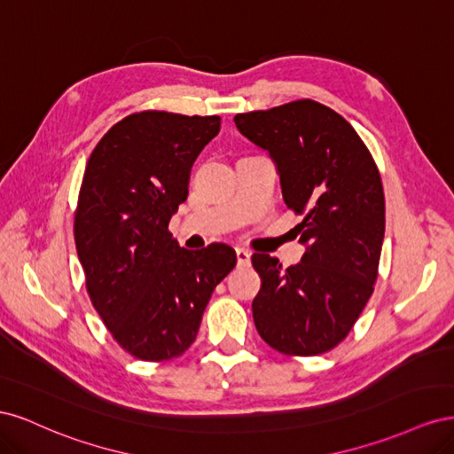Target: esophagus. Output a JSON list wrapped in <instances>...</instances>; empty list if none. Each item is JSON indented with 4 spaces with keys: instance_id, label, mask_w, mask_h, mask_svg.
Instances as JSON below:
<instances>
[{
    "instance_id": "34e87169",
    "label": "esophagus",
    "mask_w": 454,
    "mask_h": 454,
    "mask_svg": "<svg viewBox=\"0 0 454 454\" xmlns=\"http://www.w3.org/2000/svg\"><path fill=\"white\" fill-rule=\"evenodd\" d=\"M237 263L239 265H248L250 263V252L244 248H237Z\"/></svg>"
}]
</instances>
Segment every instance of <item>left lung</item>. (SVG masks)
Listing matches in <instances>:
<instances>
[{
	"mask_svg": "<svg viewBox=\"0 0 454 454\" xmlns=\"http://www.w3.org/2000/svg\"><path fill=\"white\" fill-rule=\"evenodd\" d=\"M237 129L269 151L282 197L303 215L301 263L254 254L261 290L257 333L287 356H316L348 335L373 294L384 239V191L377 164L350 122L332 107L295 100L235 115Z\"/></svg>",
	"mask_w": 454,
	"mask_h": 454,
	"instance_id": "obj_1",
	"label": "left lung"
}]
</instances>
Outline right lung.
I'll list each match as a JSON object with an SVG mask.
<instances>
[{"label": "right lung", "mask_w": 454, "mask_h": 454, "mask_svg": "<svg viewBox=\"0 0 454 454\" xmlns=\"http://www.w3.org/2000/svg\"><path fill=\"white\" fill-rule=\"evenodd\" d=\"M217 115L132 114L89 157L75 210V248L92 307L122 350L144 362L182 356L237 254L227 244L177 246L168 231L187 200L191 167Z\"/></svg>", "instance_id": "1"}]
</instances>
